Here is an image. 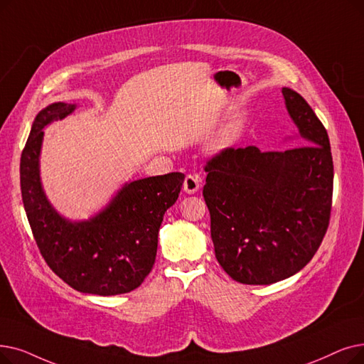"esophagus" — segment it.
<instances>
[{
  "instance_id": "obj_1",
  "label": "esophagus",
  "mask_w": 364,
  "mask_h": 364,
  "mask_svg": "<svg viewBox=\"0 0 364 364\" xmlns=\"http://www.w3.org/2000/svg\"><path fill=\"white\" fill-rule=\"evenodd\" d=\"M200 187V177L199 176H187L183 184V191L188 195H193L199 191Z\"/></svg>"
}]
</instances>
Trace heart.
<instances>
[{"mask_svg":"<svg viewBox=\"0 0 364 364\" xmlns=\"http://www.w3.org/2000/svg\"><path fill=\"white\" fill-rule=\"evenodd\" d=\"M238 135H240L238 128H230L225 132L223 139H221V141H223V144H230V143H233L236 138H238Z\"/></svg>","mask_w":364,"mask_h":364,"instance_id":"obj_1","label":"heart"}]
</instances>
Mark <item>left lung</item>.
Segmentation results:
<instances>
[{"instance_id":"8db88e82","label":"left lung","mask_w":364,"mask_h":364,"mask_svg":"<svg viewBox=\"0 0 364 364\" xmlns=\"http://www.w3.org/2000/svg\"><path fill=\"white\" fill-rule=\"evenodd\" d=\"M281 92L299 129V147L228 149L205 166L215 257L229 277L251 286L278 282L305 267L324 238L331 210L327 131L304 97L290 87Z\"/></svg>"}]
</instances>
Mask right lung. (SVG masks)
<instances>
[{
	"mask_svg": "<svg viewBox=\"0 0 364 364\" xmlns=\"http://www.w3.org/2000/svg\"><path fill=\"white\" fill-rule=\"evenodd\" d=\"M77 104L53 102L34 119L21 157V191L29 226L50 269L80 293L116 296L141 286L156 260L164 215L178 199L184 173L169 172L124 183L87 220H70L47 199L40 177L46 126Z\"/></svg>",
	"mask_w": 364,
	"mask_h": 364,
	"instance_id": "1",
	"label": "right lung"
}]
</instances>
